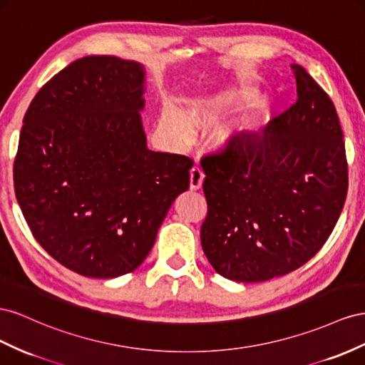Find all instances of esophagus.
Instances as JSON below:
<instances>
[{"mask_svg":"<svg viewBox=\"0 0 365 365\" xmlns=\"http://www.w3.org/2000/svg\"><path fill=\"white\" fill-rule=\"evenodd\" d=\"M205 179V174L202 171V168L199 166H192L191 171H190V186L191 190H200L202 188V183Z\"/></svg>","mask_w":365,"mask_h":365,"instance_id":"obj_1","label":"esophagus"}]
</instances>
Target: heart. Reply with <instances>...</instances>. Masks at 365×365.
<instances>
[{
  "label": "heart",
  "mask_w": 365,
  "mask_h": 365,
  "mask_svg": "<svg viewBox=\"0 0 365 365\" xmlns=\"http://www.w3.org/2000/svg\"><path fill=\"white\" fill-rule=\"evenodd\" d=\"M252 95L245 88H231L220 91L217 95L194 102L186 114L183 110L174 106H166L162 111L160 125L166 136L177 147L190 143L194 134V123L207 125L218 122L237 110L245 107L251 101ZM254 123L246 118L234 125L217 128L212 133V142L217 148H225L231 142L246 138L252 131Z\"/></svg>",
  "instance_id": "heart-1"
}]
</instances>
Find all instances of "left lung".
<instances>
[{"mask_svg":"<svg viewBox=\"0 0 365 365\" xmlns=\"http://www.w3.org/2000/svg\"><path fill=\"white\" fill-rule=\"evenodd\" d=\"M298 101L262 136L203 159L207 215L200 238L222 277L259 283L307 263L346 202V145L335 106L292 66Z\"/></svg>","mask_w":365,"mask_h":365,"instance_id":"8db88e82","label":"left lung"}]
</instances>
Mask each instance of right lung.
<instances>
[{"mask_svg":"<svg viewBox=\"0 0 365 365\" xmlns=\"http://www.w3.org/2000/svg\"><path fill=\"white\" fill-rule=\"evenodd\" d=\"M145 68L116 56L71 62L26 113L14 166L18 205L36 242L90 278L139 267L192 160L148 150Z\"/></svg>","mask_w":365,"mask_h":365,"instance_id":"1","label":"right lung"}]
</instances>
